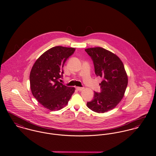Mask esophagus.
Instances as JSON below:
<instances>
[{"label":"esophagus","mask_w":156,"mask_h":156,"mask_svg":"<svg viewBox=\"0 0 156 156\" xmlns=\"http://www.w3.org/2000/svg\"><path fill=\"white\" fill-rule=\"evenodd\" d=\"M76 88L77 90H79V91L82 90L83 89H84V88H83V87H76Z\"/></svg>","instance_id":"esophagus-1"}]
</instances>
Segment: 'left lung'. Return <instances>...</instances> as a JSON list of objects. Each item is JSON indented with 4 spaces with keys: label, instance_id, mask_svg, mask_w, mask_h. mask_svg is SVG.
<instances>
[{
    "label": "left lung",
    "instance_id": "obj_1",
    "mask_svg": "<svg viewBox=\"0 0 156 156\" xmlns=\"http://www.w3.org/2000/svg\"><path fill=\"white\" fill-rule=\"evenodd\" d=\"M85 51L93 61L96 76L103 78L100 92H94L93 99L87 105L92 111L105 113L115 108L124 97L127 75L122 62L111 51L99 47Z\"/></svg>",
    "mask_w": 156,
    "mask_h": 156
}]
</instances>
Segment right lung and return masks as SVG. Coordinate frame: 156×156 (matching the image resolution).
Masks as SVG:
<instances>
[{
    "mask_svg": "<svg viewBox=\"0 0 156 156\" xmlns=\"http://www.w3.org/2000/svg\"><path fill=\"white\" fill-rule=\"evenodd\" d=\"M74 48L53 47L44 52L35 62L30 73L32 93L37 101L50 111H58L66 106L74 92V87L60 83L63 67Z\"/></svg>",
    "mask_w": 156,
    "mask_h": 156,
    "instance_id": "right-lung-1",
    "label": "right lung"
}]
</instances>
